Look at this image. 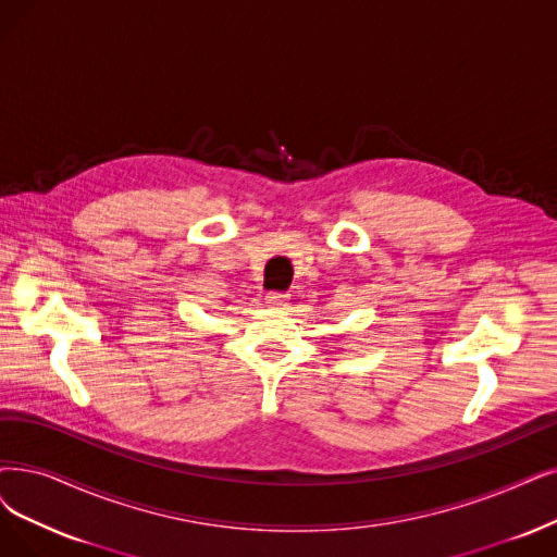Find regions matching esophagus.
Returning <instances> with one entry per match:
<instances>
[{"mask_svg":"<svg viewBox=\"0 0 557 557\" xmlns=\"http://www.w3.org/2000/svg\"><path fill=\"white\" fill-rule=\"evenodd\" d=\"M264 301L270 304V306H285L287 304V295H283V293H267Z\"/></svg>","mask_w":557,"mask_h":557,"instance_id":"1","label":"esophagus"}]
</instances>
